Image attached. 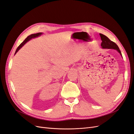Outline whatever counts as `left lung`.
<instances>
[{
  "mask_svg": "<svg viewBox=\"0 0 134 134\" xmlns=\"http://www.w3.org/2000/svg\"><path fill=\"white\" fill-rule=\"evenodd\" d=\"M99 35H100L101 40H102L101 47H102V48H108V49L116 50L120 54V55L122 56L120 48L118 47V46L116 44V43L111 41V40L107 37V36H106L103 34H99Z\"/></svg>",
  "mask_w": 134,
  "mask_h": 134,
  "instance_id": "obj_1",
  "label": "left lung"
}]
</instances>
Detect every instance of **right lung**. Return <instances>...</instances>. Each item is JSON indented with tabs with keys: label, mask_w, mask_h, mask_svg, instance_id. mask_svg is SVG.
Returning a JSON list of instances; mask_svg holds the SVG:
<instances>
[{
	"label": "right lung",
	"mask_w": 134,
	"mask_h": 134,
	"mask_svg": "<svg viewBox=\"0 0 134 134\" xmlns=\"http://www.w3.org/2000/svg\"><path fill=\"white\" fill-rule=\"evenodd\" d=\"M42 34V33H41V32H40V33H37V34H32V35H31L30 36H28V37L25 40H24V41L23 42H22L21 44H20V45L18 47V48H17V50H16V51H15V54L17 53V52L19 51V50L20 49V48H21L24 45V44H25L26 43H27L28 41H30V40H31L32 38H35V37H38V36H41Z\"/></svg>",
	"instance_id": "right-lung-1"
}]
</instances>
